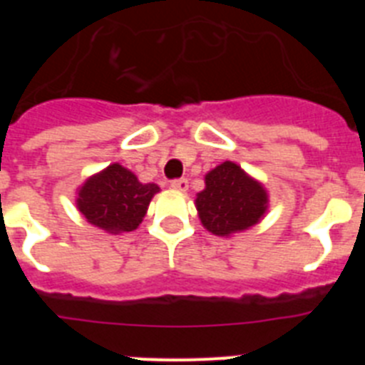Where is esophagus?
<instances>
[{
	"instance_id": "esophagus-1",
	"label": "esophagus",
	"mask_w": 365,
	"mask_h": 365,
	"mask_svg": "<svg viewBox=\"0 0 365 365\" xmlns=\"http://www.w3.org/2000/svg\"><path fill=\"white\" fill-rule=\"evenodd\" d=\"M170 186H172V190H175V192H186L188 190V180L186 179H175L170 182Z\"/></svg>"
}]
</instances>
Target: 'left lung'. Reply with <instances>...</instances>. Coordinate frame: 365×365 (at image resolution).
Instances as JSON below:
<instances>
[{"mask_svg": "<svg viewBox=\"0 0 365 365\" xmlns=\"http://www.w3.org/2000/svg\"><path fill=\"white\" fill-rule=\"evenodd\" d=\"M195 208L206 230L232 237L265 217L269 192L240 164L225 160L205 175V190L195 195Z\"/></svg>", "mask_w": 365, "mask_h": 365, "instance_id": "1", "label": "left lung"}]
</instances>
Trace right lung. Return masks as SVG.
Segmentation results:
<instances>
[{
    "mask_svg": "<svg viewBox=\"0 0 365 365\" xmlns=\"http://www.w3.org/2000/svg\"><path fill=\"white\" fill-rule=\"evenodd\" d=\"M159 192L155 182L144 185L131 170L113 163L78 186L76 208L89 225L118 235L137 230L151 199Z\"/></svg>",
    "mask_w": 365,
    "mask_h": 365,
    "instance_id": "obj_1",
    "label": "right lung"
}]
</instances>
